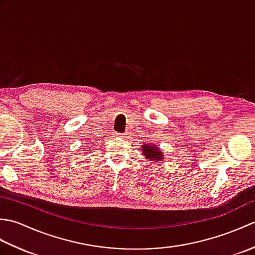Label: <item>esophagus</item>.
Wrapping results in <instances>:
<instances>
[{"label": "esophagus", "instance_id": "34e87169", "mask_svg": "<svg viewBox=\"0 0 255 255\" xmlns=\"http://www.w3.org/2000/svg\"><path fill=\"white\" fill-rule=\"evenodd\" d=\"M117 137H122V138H127L128 137V133L127 132H124V133H116Z\"/></svg>", "mask_w": 255, "mask_h": 255}]
</instances>
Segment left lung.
<instances>
[{"mask_svg": "<svg viewBox=\"0 0 255 255\" xmlns=\"http://www.w3.org/2000/svg\"><path fill=\"white\" fill-rule=\"evenodd\" d=\"M142 153L144 158H147L151 161H160L163 159L162 152H160L158 148H154L153 145H143L142 147Z\"/></svg>", "mask_w": 255, "mask_h": 255, "instance_id": "1", "label": "left lung"}]
</instances>
